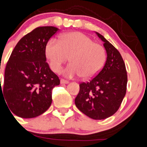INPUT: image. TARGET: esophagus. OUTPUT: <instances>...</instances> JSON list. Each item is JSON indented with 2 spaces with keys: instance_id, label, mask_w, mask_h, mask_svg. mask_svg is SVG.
Returning a JSON list of instances; mask_svg holds the SVG:
<instances>
[{
  "instance_id": "obj_1",
  "label": "esophagus",
  "mask_w": 147,
  "mask_h": 147,
  "mask_svg": "<svg viewBox=\"0 0 147 147\" xmlns=\"http://www.w3.org/2000/svg\"><path fill=\"white\" fill-rule=\"evenodd\" d=\"M60 82H61V84H67V83H69V81H67V80H64V79H61Z\"/></svg>"
}]
</instances>
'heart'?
I'll list each match as a JSON object with an SVG mask.
<instances>
[{"mask_svg": "<svg viewBox=\"0 0 147 147\" xmlns=\"http://www.w3.org/2000/svg\"><path fill=\"white\" fill-rule=\"evenodd\" d=\"M45 53L52 71L59 72L69 57L71 63L64 69V75L69 78L83 75L86 79L96 76L107 59L104 46L77 32L64 34L60 40L51 38L46 45Z\"/></svg>", "mask_w": 147, "mask_h": 147, "instance_id": "b5f03b06", "label": "heart"}]
</instances>
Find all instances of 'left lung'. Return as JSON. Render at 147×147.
<instances>
[{
  "label": "left lung",
  "mask_w": 147,
  "mask_h": 147,
  "mask_svg": "<svg viewBox=\"0 0 147 147\" xmlns=\"http://www.w3.org/2000/svg\"><path fill=\"white\" fill-rule=\"evenodd\" d=\"M107 61L101 72L87 83L80 84L75 99L78 109L94 120H104L118 110L127 88V71L120 52L101 34Z\"/></svg>",
  "instance_id": "obj_1"
}]
</instances>
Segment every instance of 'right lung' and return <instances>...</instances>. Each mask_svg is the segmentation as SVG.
<instances>
[{"mask_svg": "<svg viewBox=\"0 0 147 147\" xmlns=\"http://www.w3.org/2000/svg\"><path fill=\"white\" fill-rule=\"evenodd\" d=\"M58 30L51 26L37 27L17 42L11 54L0 94L18 117H38L51 105L52 89L60 80L46 62L45 47Z\"/></svg>", "mask_w": 147, "mask_h": 147, "instance_id": "obj_1", "label": "right lung"}]
</instances>
